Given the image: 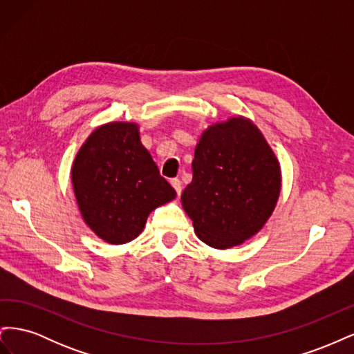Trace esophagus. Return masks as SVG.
<instances>
[{"label":"esophagus","mask_w":354,"mask_h":354,"mask_svg":"<svg viewBox=\"0 0 354 354\" xmlns=\"http://www.w3.org/2000/svg\"><path fill=\"white\" fill-rule=\"evenodd\" d=\"M171 186H173L177 192V195L181 194V189H183V186H181V181L178 178H171Z\"/></svg>","instance_id":"1"}]
</instances>
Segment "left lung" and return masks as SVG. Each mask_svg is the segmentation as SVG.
<instances>
[{
  "mask_svg": "<svg viewBox=\"0 0 354 354\" xmlns=\"http://www.w3.org/2000/svg\"><path fill=\"white\" fill-rule=\"evenodd\" d=\"M194 178L181 203L198 238L217 250L259 233L281 194V167L250 120L230 118L202 133L192 162Z\"/></svg>",
  "mask_w": 354,
  "mask_h": 354,
  "instance_id": "obj_1",
  "label": "left lung"
}]
</instances>
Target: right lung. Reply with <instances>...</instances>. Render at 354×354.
<instances>
[{
	"label": "right lung",
	"instance_id": "right-lung-1",
	"mask_svg": "<svg viewBox=\"0 0 354 354\" xmlns=\"http://www.w3.org/2000/svg\"><path fill=\"white\" fill-rule=\"evenodd\" d=\"M71 174L84 221L113 245L136 239L149 214L176 198L134 122L95 128L77 153Z\"/></svg>",
	"mask_w": 354,
	"mask_h": 354
}]
</instances>
